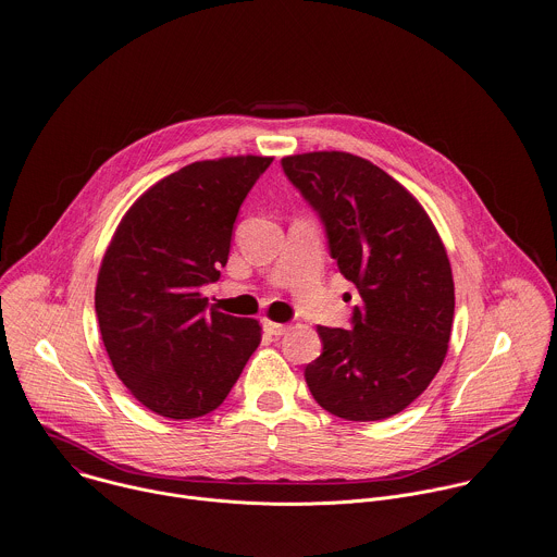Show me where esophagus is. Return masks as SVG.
<instances>
[{
	"label": "esophagus",
	"mask_w": 557,
	"mask_h": 557,
	"mask_svg": "<svg viewBox=\"0 0 557 557\" xmlns=\"http://www.w3.org/2000/svg\"><path fill=\"white\" fill-rule=\"evenodd\" d=\"M262 327L269 332V334H273V336H282V334H286L288 332V325H284V323H275V321H264L262 323Z\"/></svg>",
	"instance_id": "34e87169"
}]
</instances>
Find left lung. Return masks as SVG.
<instances>
[{
    "mask_svg": "<svg viewBox=\"0 0 557 557\" xmlns=\"http://www.w3.org/2000/svg\"><path fill=\"white\" fill-rule=\"evenodd\" d=\"M282 168L362 299L349 330L317 327L323 351L306 364L308 389L332 416L392 418L431 385L448 351L455 284L446 249L422 206L372 161L323 150L284 157Z\"/></svg>",
    "mask_w": 557,
    "mask_h": 557,
    "instance_id": "obj_1",
    "label": "left lung"
}]
</instances>
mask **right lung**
<instances>
[{"instance_id":"1","label":"right lung","mask_w":557,"mask_h":557,"mask_svg":"<svg viewBox=\"0 0 557 557\" xmlns=\"http://www.w3.org/2000/svg\"><path fill=\"white\" fill-rule=\"evenodd\" d=\"M273 157L195 161L126 212L102 258L96 317L117 379L152 413L201 418L223 405L260 345V323L208 310L243 201Z\"/></svg>"}]
</instances>
